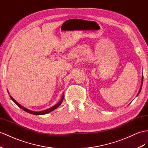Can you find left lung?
Instances as JSON below:
<instances>
[{
	"mask_svg": "<svg viewBox=\"0 0 148 148\" xmlns=\"http://www.w3.org/2000/svg\"><path fill=\"white\" fill-rule=\"evenodd\" d=\"M143 75H142V80H141V87H140L139 90V92H138V94H137V96H138L139 95V94L140 92H141V88H142V86H143Z\"/></svg>",
	"mask_w": 148,
	"mask_h": 148,
	"instance_id": "left-lung-1",
	"label": "left lung"
}]
</instances>
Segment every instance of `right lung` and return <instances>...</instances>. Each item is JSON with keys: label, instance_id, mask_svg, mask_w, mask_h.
Wrapping results in <instances>:
<instances>
[{"label": "right lung", "instance_id": "right-lung-1", "mask_svg": "<svg viewBox=\"0 0 148 148\" xmlns=\"http://www.w3.org/2000/svg\"><path fill=\"white\" fill-rule=\"evenodd\" d=\"M7 92H8V93L9 94V91H8V90H7ZM64 94H62V96L61 99H60V100L59 101V103H57V104H55L54 106H53L52 107H51V108H50L47 109H45V110L40 111H34L29 110V109H27V108H24V106H22V105H21L19 103H18L17 102L16 100H15L12 96H10V99H12V101L14 102V103H16V104L18 106V107H19L20 108H21L22 109H23V110H24V111H25V112H29V113H30V114H34V115H44V114H46L49 113V112H51V111L55 110L56 109H57V108H58V107H59V106L62 104V101H63V99H64Z\"/></svg>", "mask_w": 148, "mask_h": 148}]
</instances>
